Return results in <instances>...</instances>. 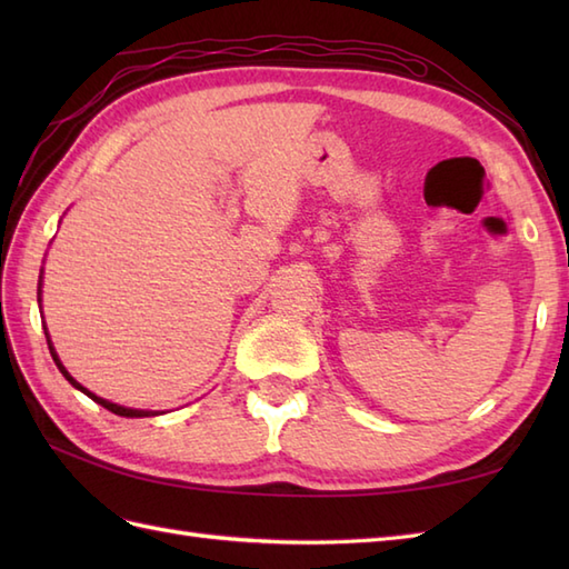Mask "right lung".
<instances>
[{"label":"right lung","instance_id":"right-lung-1","mask_svg":"<svg viewBox=\"0 0 569 569\" xmlns=\"http://www.w3.org/2000/svg\"><path fill=\"white\" fill-rule=\"evenodd\" d=\"M41 276H39V308H41ZM43 330H46V325H43ZM46 340H48V349H51V357H53V361H56V367L60 369V373H63V377L72 383V386H76V389L78 391H82L84 396H88V398H92V401L94 403H100L102 408H107V410H112V413H117V416H124V418H151V416H159V410H141V408H127V406H119V403H112V401H107V398H100V396H94L92 391H88V389H84V386L82 383H78L76 379H72L70 377V373H68V369L63 367V361H60L58 359V355H56V347H53V342H51V337H48V330H46Z\"/></svg>","mask_w":569,"mask_h":569}]
</instances>
